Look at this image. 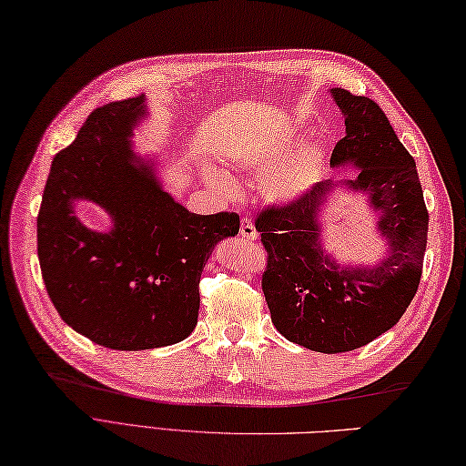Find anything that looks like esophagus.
I'll list each match as a JSON object with an SVG mask.
<instances>
[{
  "instance_id": "obj_1",
  "label": "esophagus",
  "mask_w": 466,
  "mask_h": 466,
  "mask_svg": "<svg viewBox=\"0 0 466 466\" xmlns=\"http://www.w3.org/2000/svg\"><path fill=\"white\" fill-rule=\"evenodd\" d=\"M241 237H243L245 241H248V243H255L258 239V233L255 229V225H253V221L248 219V218L241 219Z\"/></svg>"
}]
</instances>
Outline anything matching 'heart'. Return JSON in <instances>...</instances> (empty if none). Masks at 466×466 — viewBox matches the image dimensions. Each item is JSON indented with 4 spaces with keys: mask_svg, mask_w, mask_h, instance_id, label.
Instances as JSON below:
<instances>
[{
    "mask_svg": "<svg viewBox=\"0 0 466 466\" xmlns=\"http://www.w3.org/2000/svg\"><path fill=\"white\" fill-rule=\"evenodd\" d=\"M289 140H272L257 150H248L233 157V166L245 172L265 174L263 191L272 201H290L310 191L326 167V152L320 144H304L288 155ZM287 154L286 157L284 154ZM284 155L286 157L282 158ZM211 181L218 187L229 191L231 181L221 174H209Z\"/></svg>",
    "mask_w": 466,
    "mask_h": 466,
    "instance_id": "b5f03b06",
    "label": "heart"
}]
</instances>
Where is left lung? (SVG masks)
Returning a JSON list of instances; mask_svg holds the SVG:
<instances>
[{
	"instance_id": "obj_1",
	"label": "left lung",
	"mask_w": 466,
	"mask_h": 466,
	"mask_svg": "<svg viewBox=\"0 0 466 466\" xmlns=\"http://www.w3.org/2000/svg\"><path fill=\"white\" fill-rule=\"evenodd\" d=\"M346 122L334 147V167L351 164L354 179L320 181L309 194L257 213L268 258L263 292L277 330L322 354L370 344L393 328L421 280L429 213L413 156L397 138L385 112L368 96L332 88ZM369 196L380 213L389 257L376 268H339L323 253L318 213L336 187Z\"/></svg>"
}]
</instances>
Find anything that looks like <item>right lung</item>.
<instances>
[{
    "instance_id": "add662e5",
    "label": "right lung",
    "mask_w": 466,
    "mask_h": 466,
    "mask_svg": "<svg viewBox=\"0 0 466 466\" xmlns=\"http://www.w3.org/2000/svg\"><path fill=\"white\" fill-rule=\"evenodd\" d=\"M144 115V95L90 112L53 157L37 215L41 275L56 312L95 344L127 351L194 332L201 270L215 245L239 233V215L187 211L136 157L130 138ZM81 198L111 215L108 234L76 218Z\"/></svg>"
}]
</instances>
